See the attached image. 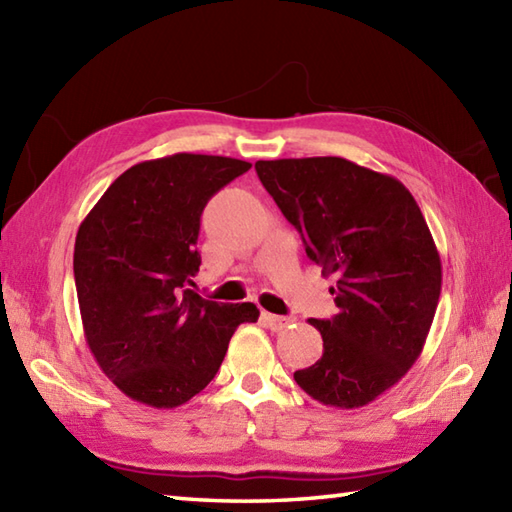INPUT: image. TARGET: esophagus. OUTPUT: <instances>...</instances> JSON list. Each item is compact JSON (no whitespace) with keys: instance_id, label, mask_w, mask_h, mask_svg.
<instances>
[{"instance_id":"obj_1","label":"esophagus","mask_w":512,"mask_h":512,"mask_svg":"<svg viewBox=\"0 0 512 512\" xmlns=\"http://www.w3.org/2000/svg\"><path fill=\"white\" fill-rule=\"evenodd\" d=\"M262 319L270 330H284L292 321H295L292 317H279V314H270V312H262Z\"/></svg>"}]
</instances>
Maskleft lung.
Listing matches in <instances>:
<instances>
[{
  "mask_svg": "<svg viewBox=\"0 0 512 512\" xmlns=\"http://www.w3.org/2000/svg\"><path fill=\"white\" fill-rule=\"evenodd\" d=\"M255 169L308 257L336 275L339 312L310 319L323 356L295 372L297 385L330 407L369 405L418 361L436 317L442 264L420 206L400 180L345 158L257 160Z\"/></svg>",
  "mask_w": 512,
  "mask_h": 512,
  "instance_id": "8db88e82",
  "label": "left lung"
}]
</instances>
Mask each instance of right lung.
Listing matches in <instances>:
<instances>
[{
	"label": "right lung",
	"mask_w": 512,
	"mask_h": 512,
	"mask_svg": "<svg viewBox=\"0 0 512 512\" xmlns=\"http://www.w3.org/2000/svg\"><path fill=\"white\" fill-rule=\"evenodd\" d=\"M250 162L173 154L118 176L81 222L74 281L85 341L112 383L136 402L173 409L211 383L255 303L193 292L206 202Z\"/></svg>",
	"instance_id": "right-lung-1"
}]
</instances>
